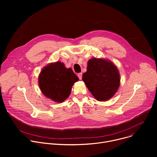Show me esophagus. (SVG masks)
Returning a JSON list of instances; mask_svg holds the SVG:
<instances>
[{"label":"esophagus","instance_id":"34e87169","mask_svg":"<svg viewBox=\"0 0 157 157\" xmlns=\"http://www.w3.org/2000/svg\"><path fill=\"white\" fill-rule=\"evenodd\" d=\"M82 74L81 73L78 74V78H79V79H82Z\"/></svg>","mask_w":157,"mask_h":157}]
</instances>
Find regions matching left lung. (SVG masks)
Here are the masks:
<instances>
[{"instance_id":"obj_1","label":"left lung","mask_w":157,"mask_h":157,"mask_svg":"<svg viewBox=\"0 0 157 157\" xmlns=\"http://www.w3.org/2000/svg\"><path fill=\"white\" fill-rule=\"evenodd\" d=\"M82 81L89 91L99 101L113 98L120 86V75L117 66L109 59L93 58L87 62Z\"/></svg>"}]
</instances>
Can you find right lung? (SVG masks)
I'll list each match as a JSON object with an SVG mask.
<instances>
[{
    "label": "right lung",
    "instance_id": "add662e5",
    "mask_svg": "<svg viewBox=\"0 0 157 157\" xmlns=\"http://www.w3.org/2000/svg\"><path fill=\"white\" fill-rule=\"evenodd\" d=\"M78 79L71 68H66L63 63L56 61L42 69L38 84L44 96L60 103L69 97L72 86Z\"/></svg>",
    "mask_w": 157,
    "mask_h": 157
}]
</instances>
